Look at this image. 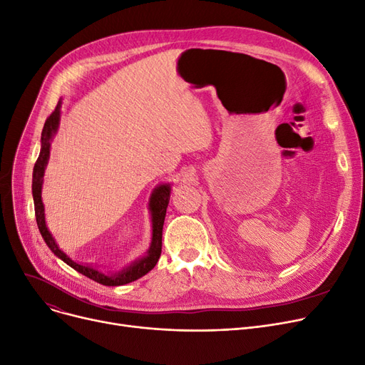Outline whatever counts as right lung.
<instances>
[{
	"mask_svg": "<svg viewBox=\"0 0 365 365\" xmlns=\"http://www.w3.org/2000/svg\"><path fill=\"white\" fill-rule=\"evenodd\" d=\"M62 108V99H59L58 106L55 111L51 113L43 128L41 132V148L38 159L36 162V166H34L32 170V197H34V207H36V218H37V225L38 230L46 242V245L50 248V251L53 252L58 258H61L63 263H66L69 267H73L78 273L88 276L89 279L107 285V287H118V285H125L129 282H133L136 279H140L144 274H147L154 266L158 264L160 254H162V230H163V222L166 217V207L170 199V184L169 182H162L159 185H155L154 190L150 195L148 199V211H150V220H151V242L147 252L136 258L135 262L129 263L123 269H120L117 272H102L98 266L93 264H83L76 262L71 257H69L66 252H63L59 245L56 244V240L53 235L50 233L47 224H46V212H44V203L41 199V190H43V181H44V170L50 159V148H51V141H53L55 135L58 133L59 125H61V111Z\"/></svg>",
	"mask_w": 365,
	"mask_h": 365,
	"instance_id": "right-lung-1",
	"label": "right lung"
}]
</instances>
